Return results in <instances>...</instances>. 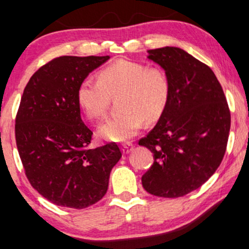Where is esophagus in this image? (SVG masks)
<instances>
[{"instance_id": "1", "label": "esophagus", "mask_w": 249, "mask_h": 249, "mask_svg": "<svg viewBox=\"0 0 249 249\" xmlns=\"http://www.w3.org/2000/svg\"><path fill=\"white\" fill-rule=\"evenodd\" d=\"M133 147H134V145H133L132 142L123 143V145H122V151H123V153H124V154L130 153V152L133 149Z\"/></svg>"}]
</instances>
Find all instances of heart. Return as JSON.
Returning a JSON list of instances; mask_svg holds the SVG:
<instances>
[{"mask_svg": "<svg viewBox=\"0 0 249 249\" xmlns=\"http://www.w3.org/2000/svg\"><path fill=\"white\" fill-rule=\"evenodd\" d=\"M172 86L158 66L119 59L97 73V81L85 79L77 88V102L90 121L107 115L112 97H118V115L104 122L98 136L109 142H125L136 136L143 121L154 122L168 104Z\"/></svg>", "mask_w": 249, "mask_h": 249, "instance_id": "heart-1", "label": "heart"}]
</instances>
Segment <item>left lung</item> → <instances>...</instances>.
<instances>
[{"label": "left lung", "instance_id": "8db88e82", "mask_svg": "<svg viewBox=\"0 0 249 249\" xmlns=\"http://www.w3.org/2000/svg\"><path fill=\"white\" fill-rule=\"evenodd\" d=\"M148 53L166 71L172 91L158 124L139 140L154 158L142 183L154 196L176 198L198 189L219 167L229 140L231 112L208 65L178 47Z\"/></svg>", "mask_w": 249, "mask_h": 249}]
</instances>
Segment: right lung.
<instances>
[{"label":"right lung","mask_w":249,"mask_h":249,"mask_svg":"<svg viewBox=\"0 0 249 249\" xmlns=\"http://www.w3.org/2000/svg\"><path fill=\"white\" fill-rule=\"evenodd\" d=\"M104 56L54 58L23 91L15 124L16 145L30 184L53 204L88 208L107 194L122 152L115 142L90 148L92 132L81 119L77 88Z\"/></svg>","instance_id":"right-lung-1"}]
</instances>
